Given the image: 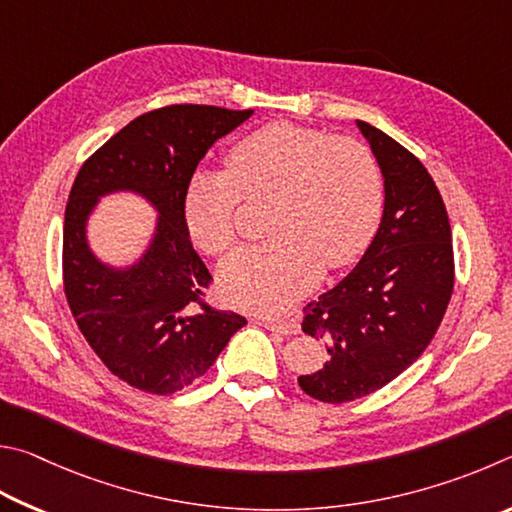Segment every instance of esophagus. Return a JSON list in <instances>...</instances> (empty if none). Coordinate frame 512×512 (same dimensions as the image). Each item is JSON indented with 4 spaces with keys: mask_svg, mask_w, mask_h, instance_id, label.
<instances>
[{
    "mask_svg": "<svg viewBox=\"0 0 512 512\" xmlns=\"http://www.w3.org/2000/svg\"><path fill=\"white\" fill-rule=\"evenodd\" d=\"M263 326L272 333H281V335H297L299 333V321L297 319H288V321H274V319H265Z\"/></svg>",
    "mask_w": 512,
    "mask_h": 512,
    "instance_id": "esophagus-1",
    "label": "esophagus"
}]
</instances>
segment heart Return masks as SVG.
<instances>
[{
    "mask_svg": "<svg viewBox=\"0 0 512 512\" xmlns=\"http://www.w3.org/2000/svg\"><path fill=\"white\" fill-rule=\"evenodd\" d=\"M222 170H195L184 191V220L197 247L224 254L238 238L245 200L272 197L263 245L220 267L231 303L265 315L288 310L317 283L369 247L382 218L384 188L373 152L355 139L294 123H270L238 139Z\"/></svg>",
    "mask_w": 512,
    "mask_h": 512,
    "instance_id": "1",
    "label": "heart"
}]
</instances>
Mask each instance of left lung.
I'll list each match as a JSON object with an SVG mask.
<instances>
[{
  "label": "left lung",
  "instance_id": "8db88e82",
  "mask_svg": "<svg viewBox=\"0 0 512 512\" xmlns=\"http://www.w3.org/2000/svg\"><path fill=\"white\" fill-rule=\"evenodd\" d=\"M384 177L380 229L353 272L310 301L303 333L328 360L301 375L310 398L342 405L382 389L432 342L454 290L452 229L420 159L389 134L357 121Z\"/></svg>",
  "mask_w": 512,
  "mask_h": 512
}]
</instances>
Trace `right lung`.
I'll list each match as a JSON object with an SVG mask.
<instances>
[{
    "mask_svg": "<svg viewBox=\"0 0 512 512\" xmlns=\"http://www.w3.org/2000/svg\"><path fill=\"white\" fill-rule=\"evenodd\" d=\"M254 110L168 105L137 116L103 143L71 186L62 231V281L80 333L130 387L168 396L211 369L247 324L215 310L211 274L188 238L184 191L215 141ZM130 190L160 213L156 236L130 268L101 264L88 249L86 220L103 194Z\"/></svg>",
    "mask_w": 512,
    "mask_h": 512,
    "instance_id": "add662e5",
    "label": "right lung"
}]
</instances>
